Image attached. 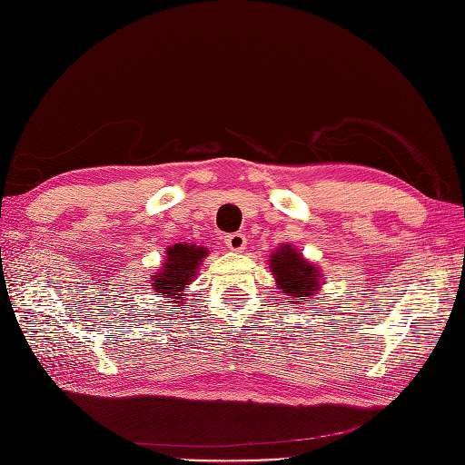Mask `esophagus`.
<instances>
[{
    "mask_svg": "<svg viewBox=\"0 0 465 465\" xmlns=\"http://www.w3.org/2000/svg\"><path fill=\"white\" fill-rule=\"evenodd\" d=\"M224 244L232 252H242L246 248V236L242 232H232L224 236Z\"/></svg>",
    "mask_w": 465,
    "mask_h": 465,
    "instance_id": "esophagus-1",
    "label": "esophagus"
}]
</instances>
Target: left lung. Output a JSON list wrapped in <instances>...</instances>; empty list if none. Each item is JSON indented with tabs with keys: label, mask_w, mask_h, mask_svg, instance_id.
Here are the masks:
<instances>
[{
	"label": "left lung",
	"mask_w": 465,
	"mask_h": 465,
	"mask_svg": "<svg viewBox=\"0 0 465 465\" xmlns=\"http://www.w3.org/2000/svg\"><path fill=\"white\" fill-rule=\"evenodd\" d=\"M272 273L277 281L279 289L289 297V302H304V299H311L320 291L322 273L320 267L312 265L302 258L297 248L291 244L279 246L270 256Z\"/></svg>",
	"instance_id": "left-lung-1"
}]
</instances>
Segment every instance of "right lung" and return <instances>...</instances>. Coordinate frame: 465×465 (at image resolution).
I'll return each mask as SVG.
<instances>
[{
  "mask_svg": "<svg viewBox=\"0 0 465 465\" xmlns=\"http://www.w3.org/2000/svg\"><path fill=\"white\" fill-rule=\"evenodd\" d=\"M207 248L195 244H174L166 248V260L163 270L151 275V287L154 292H163L166 301L173 299L178 306L184 304V287L198 275L202 260L207 256Z\"/></svg>",
  "mask_w": 465,
  "mask_h": 465,
  "instance_id": "obj_1",
  "label": "right lung"
}]
</instances>
